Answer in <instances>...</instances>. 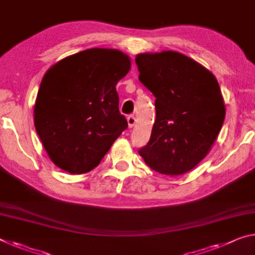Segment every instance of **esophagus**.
Listing matches in <instances>:
<instances>
[{
  "label": "esophagus",
  "mask_w": 255,
  "mask_h": 255,
  "mask_svg": "<svg viewBox=\"0 0 255 255\" xmlns=\"http://www.w3.org/2000/svg\"><path fill=\"white\" fill-rule=\"evenodd\" d=\"M127 121H128V127H129V128H132V127L135 126L136 119H135L134 116H128V117H127Z\"/></svg>",
  "instance_id": "esophagus-1"
}]
</instances>
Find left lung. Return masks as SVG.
Returning <instances> with one entry per match:
<instances>
[{
  "label": "left lung",
  "instance_id": "obj_1",
  "mask_svg": "<svg viewBox=\"0 0 255 255\" xmlns=\"http://www.w3.org/2000/svg\"><path fill=\"white\" fill-rule=\"evenodd\" d=\"M135 61L156 110L139 155L162 175H183L207 156L220 132L226 109L219 84L211 71L178 52L137 54Z\"/></svg>",
  "mask_w": 255,
  "mask_h": 255
}]
</instances>
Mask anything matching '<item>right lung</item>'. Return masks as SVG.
I'll list each match as a JSON object with an SVG mask.
<instances>
[{
  "instance_id": "obj_1",
  "label": "right lung",
  "mask_w": 255,
  "mask_h": 255,
  "mask_svg": "<svg viewBox=\"0 0 255 255\" xmlns=\"http://www.w3.org/2000/svg\"><path fill=\"white\" fill-rule=\"evenodd\" d=\"M130 64L123 52L96 47L67 56L44 75L34 107L35 128L62 170H93L127 129L116 85Z\"/></svg>"
}]
</instances>
